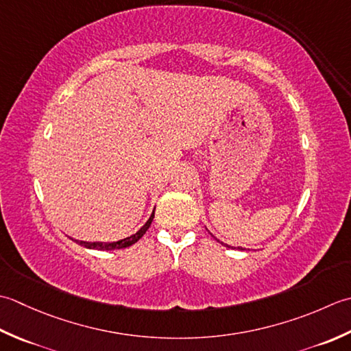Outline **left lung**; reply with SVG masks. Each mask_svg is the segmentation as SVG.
Returning <instances> with one entry per match:
<instances>
[{
    "label": "left lung",
    "instance_id": "obj_1",
    "mask_svg": "<svg viewBox=\"0 0 351 351\" xmlns=\"http://www.w3.org/2000/svg\"><path fill=\"white\" fill-rule=\"evenodd\" d=\"M215 239H217V238H215ZM217 241H218V239H217ZM221 244H223V242H221ZM226 247H228V245H226Z\"/></svg>",
    "mask_w": 351,
    "mask_h": 351
}]
</instances>
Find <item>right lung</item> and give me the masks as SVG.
Wrapping results in <instances>:
<instances>
[{
  "instance_id": "1",
  "label": "right lung",
  "mask_w": 351,
  "mask_h": 351,
  "mask_svg": "<svg viewBox=\"0 0 351 351\" xmlns=\"http://www.w3.org/2000/svg\"><path fill=\"white\" fill-rule=\"evenodd\" d=\"M153 218H154V213H152V217L148 218L147 223L142 226L138 232H136L134 234L128 236V238H124L121 241H117V242H84V241H75L78 242V244L86 247V248H92V250H106V252H110V250H119V248H125V247H130L133 245L134 242H138L142 236L145 234V232L149 228V226H152L153 223Z\"/></svg>"
}]
</instances>
